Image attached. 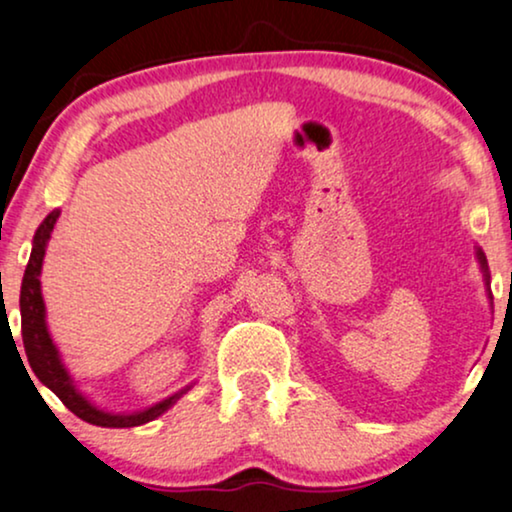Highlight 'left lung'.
<instances>
[{"instance_id":"8db88e82","label":"left lung","mask_w":512,"mask_h":512,"mask_svg":"<svg viewBox=\"0 0 512 512\" xmlns=\"http://www.w3.org/2000/svg\"><path fill=\"white\" fill-rule=\"evenodd\" d=\"M477 257H480V264H482V269L487 271V257H484V252H482V250L477 252Z\"/></svg>"}]
</instances>
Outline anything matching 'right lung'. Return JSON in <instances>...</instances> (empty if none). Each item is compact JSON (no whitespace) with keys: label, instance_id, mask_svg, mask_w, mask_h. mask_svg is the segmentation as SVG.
Masks as SVG:
<instances>
[{"label":"right lung","instance_id":"1","mask_svg":"<svg viewBox=\"0 0 512 512\" xmlns=\"http://www.w3.org/2000/svg\"><path fill=\"white\" fill-rule=\"evenodd\" d=\"M56 219H58V210L47 215V219L40 224L35 238H32L30 262H28V267H25V274H23L21 333H23L25 354H28V364L32 368V373L40 378V383L47 385L49 390L54 392L56 397L75 413L77 418L87 420V423H92V425H99V428H134V425H144V423H148V420L158 418L160 413H165L167 409H170L174 401H177L186 390L174 394V397H170V399L160 401V404L151 406V409H146L141 413H132V416H113V413H103L99 409H94V406L75 390L73 380H70L66 368H63L61 359H58L54 342H51V338H49L47 323H44V300H42V290H40V271H42V260H44V248H47Z\"/></svg>","mask_w":512,"mask_h":512}]
</instances>
